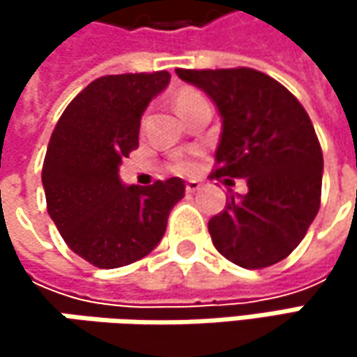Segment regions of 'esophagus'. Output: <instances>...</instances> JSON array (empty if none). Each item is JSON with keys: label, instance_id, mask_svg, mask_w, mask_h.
<instances>
[{"label": "esophagus", "instance_id": "34e87169", "mask_svg": "<svg viewBox=\"0 0 357 357\" xmlns=\"http://www.w3.org/2000/svg\"><path fill=\"white\" fill-rule=\"evenodd\" d=\"M200 190V183L198 181H188L185 183V194H196Z\"/></svg>", "mask_w": 357, "mask_h": 357}]
</instances>
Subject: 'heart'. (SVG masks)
I'll use <instances>...</instances> for the list:
<instances>
[{"label":"heart","instance_id":"heart-1","mask_svg":"<svg viewBox=\"0 0 357 357\" xmlns=\"http://www.w3.org/2000/svg\"><path fill=\"white\" fill-rule=\"evenodd\" d=\"M198 99H202V95L198 91H194V89H179L178 93H176V107H178V111H181L185 105H190V103H194ZM172 172L181 174V176L190 174L192 172V163L188 159H176L172 163Z\"/></svg>","mask_w":357,"mask_h":357}]
</instances>
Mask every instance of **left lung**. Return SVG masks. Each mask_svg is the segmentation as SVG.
I'll return each instance as SVG.
<instances>
[{
	"mask_svg": "<svg viewBox=\"0 0 357 357\" xmlns=\"http://www.w3.org/2000/svg\"><path fill=\"white\" fill-rule=\"evenodd\" d=\"M176 72L221 113L213 176L248 183L244 196H229L225 211L208 221L215 248L244 268L287 258L321 208L322 151L306 109L252 68Z\"/></svg>",
	"mask_w": 357,
	"mask_h": 357,
	"instance_id": "obj_1",
	"label": "left lung"
}]
</instances>
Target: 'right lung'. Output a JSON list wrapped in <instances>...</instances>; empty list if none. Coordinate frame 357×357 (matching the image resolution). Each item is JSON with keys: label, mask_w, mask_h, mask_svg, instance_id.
<instances>
[{"label": "right lung", "mask_w": 357, "mask_h": 357, "mask_svg": "<svg viewBox=\"0 0 357 357\" xmlns=\"http://www.w3.org/2000/svg\"><path fill=\"white\" fill-rule=\"evenodd\" d=\"M169 72L93 80L61 113L43 163L47 211L68 248L99 268L144 258L161 242L183 179L123 185L119 165L136 146L140 117Z\"/></svg>", "instance_id": "add662e5"}]
</instances>
